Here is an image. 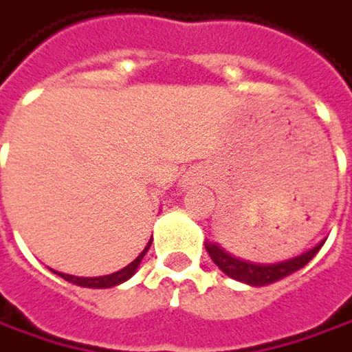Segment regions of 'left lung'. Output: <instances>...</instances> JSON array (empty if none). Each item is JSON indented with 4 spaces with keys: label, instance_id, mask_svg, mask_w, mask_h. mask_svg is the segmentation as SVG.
Returning <instances> with one entry per match:
<instances>
[{
    "label": "left lung",
    "instance_id": "left-lung-1",
    "mask_svg": "<svg viewBox=\"0 0 352 352\" xmlns=\"http://www.w3.org/2000/svg\"><path fill=\"white\" fill-rule=\"evenodd\" d=\"M321 246H323V242L319 246H315L314 250H309V252L301 254V256L292 258V260H285V262H278V264H254V262H248V260H242V258L228 254L219 244L205 242V248L208 256H210V260L221 267L228 278L248 283V285H267V283L278 282L285 276L298 272L299 267L305 266L315 254L321 250Z\"/></svg>",
    "mask_w": 352,
    "mask_h": 352
}]
</instances>
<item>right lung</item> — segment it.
Masks as SVG:
<instances>
[{
	"label": "right lung",
	"instance_id": "right-lung-1",
	"mask_svg": "<svg viewBox=\"0 0 352 352\" xmlns=\"http://www.w3.org/2000/svg\"><path fill=\"white\" fill-rule=\"evenodd\" d=\"M149 246H151V242L146 246V250L140 254L131 264H128L126 267H122L120 272H114V274H110V276H100V278H76V276H70V274H60V272H54V274H58L60 278H65L67 282L70 283H76V285H80V287H112V285H118V283L126 282L128 278H131L133 274H135V270L140 266V262L144 260V256L149 250Z\"/></svg>",
	"mask_w": 352,
	"mask_h": 352
}]
</instances>
